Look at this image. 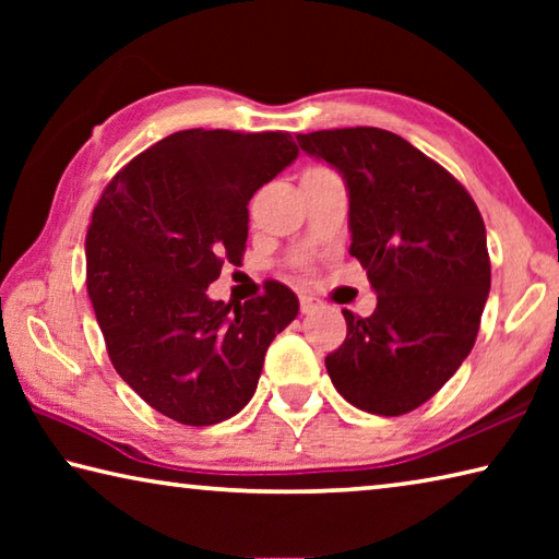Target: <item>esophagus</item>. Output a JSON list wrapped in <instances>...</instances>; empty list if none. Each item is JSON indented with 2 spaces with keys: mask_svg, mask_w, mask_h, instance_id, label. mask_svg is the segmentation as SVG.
<instances>
[{
  "mask_svg": "<svg viewBox=\"0 0 559 559\" xmlns=\"http://www.w3.org/2000/svg\"><path fill=\"white\" fill-rule=\"evenodd\" d=\"M318 306V300L313 296H300V310L302 313H313Z\"/></svg>",
  "mask_w": 559,
  "mask_h": 559,
  "instance_id": "obj_1",
  "label": "esophagus"
}]
</instances>
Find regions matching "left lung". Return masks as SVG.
Here are the masks:
<instances>
[{
  "label": "left lung",
  "instance_id": "8db88e82",
  "mask_svg": "<svg viewBox=\"0 0 559 559\" xmlns=\"http://www.w3.org/2000/svg\"><path fill=\"white\" fill-rule=\"evenodd\" d=\"M296 140L343 175L349 253L377 293L372 316L343 310L347 337L325 357L330 380L362 412H412L476 343L490 290L484 216L459 179L390 130H318Z\"/></svg>",
  "mask_w": 559,
  "mask_h": 559
}]
</instances>
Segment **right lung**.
Instances as JSON below:
<instances>
[{"instance_id": "1", "label": "right lung", "mask_w": 559, "mask_h": 559, "mask_svg": "<svg viewBox=\"0 0 559 559\" xmlns=\"http://www.w3.org/2000/svg\"><path fill=\"white\" fill-rule=\"evenodd\" d=\"M298 157L288 132L179 130L110 179L86 234V286L116 372L187 427L239 414L298 316L288 286L231 306L206 296L241 266L249 200Z\"/></svg>"}]
</instances>
